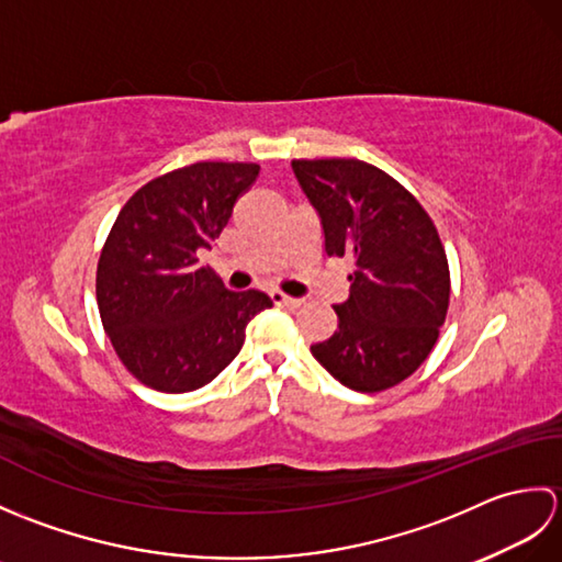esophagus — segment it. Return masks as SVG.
<instances>
[{
	"instance_id": "esophagus-1",
	"label": "esophagus",
	"mask_w": 562,
	"mask_h": 562,
	"mask_svg": "<svg viewBox=\"0 0 562 562\" xmlns=\"http://www.w3.org/2000/svg\"><path fill=\"white\" fill-rule=\"evenodd\" d=\"M270 296H272V302H274V304H278V306H288V308H300V306L304 304V300H296V296H288V294H282V292H272Z\"/></svg>"
}]
</instances>
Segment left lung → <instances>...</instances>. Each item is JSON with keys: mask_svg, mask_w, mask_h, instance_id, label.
Listing matches in <instances>:
<instances>
[{"mask_svg": "<svg viewBox=\"0 0 562 562\" xmlns=\"http://www.w3.org/2000/svg\"><path fill=\"white\" fill-rule=\"evenodd\" d=\"M328 256L350 258L338 330L312 355L342 386L386 391L432 352L449 308V262L432 217L396 178L360 159H294Z\"/></svg>", "mask_w": 562, "mask_h": 562, "instance_id": "8db88e82", "label": "left lung"}]
</instances>
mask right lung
Returning <instances> with one entry per match:
<instances>
[{
  "mask_svg": "<svg viewBox=\"0 0 562 562\" xmlns=\"http://www.w3.org/2000/svg\"><path fill=\"white\" fill-rule=\"evenodd\" d=\"M260 166L198 161L151 178L130 198L101 248L97 302L115 355L142 384L186 393L210 384L241 350L248 321L272 302L229 292L210 248Z\"/></svg>",
  "mask_w": 562,
  "mask_h": 562,
  "instance_id": "add662e5",
  "label": "right lung"
}]
</instances>
